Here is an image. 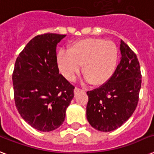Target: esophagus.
Returning <instances> with one entry per match:
<instances>
[{
	"instance_id": "obj_1",
	"label": "esophagus",
	"mask_w": 154,
	"mask_h": 154,
	"mask_svg": "<svg viewBox=\"0 0 154 154\" xmlns=\"http://www.w3.org/2000/svg\"><path fill=\"white\" fill-rule=\"evenodd\" d=\"M81 91H83V90L81 89H79V88H77V87H76V88L74 89V94H77V93H79V92H81Z\"/></svg>"
}]
</instances>
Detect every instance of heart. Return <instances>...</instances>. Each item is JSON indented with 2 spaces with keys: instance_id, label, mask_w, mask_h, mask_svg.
Segmentation results:
<instances>
[{
  "instance_id": "obj_1",
  "label": "heart",
  "mask_w": 154,
  "mask_h": 154,
  "mask_svg": "<svg viewBox=\"0 0 154 154\" xmlns=\"http://www.w3.org/2000/svg\"><path fill=\"white\" fill-rule=\"evenodd\" d=\"M119 52L113 42L101 38H85L73 42L69 51L60 50L57 61L61 74L73 81L83 66L82 72L94 86L107 83L118 65Z\"/></svg>"
}]
</instances>
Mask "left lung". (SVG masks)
I'll return each mask as SVG.
<instances>
[{"label":"left lung","instance_id":"left-lung-1","mask_svg":"<svg viewBox=\"0 0 154 154\" xmlns=\"http://www.w3.org/2000/svg\"><path fill=\"white\" fill-rule=\"evenodd\" d=\"M122 57L112 78L87 92L86 117L92 127L110 132L124 124L134 113L139 100L141 73L137 55L121 41Z\"/></svg>","mask_w":154,"mask_h":154}]
</instances>
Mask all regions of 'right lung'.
<instances>
[{
    "instance_id": "1",
    "label": "right lung",
    "mask_w": 154,
    "mask_h": 154,
    "mask_svg": "<svg viewBox=\"0 0 154 154\" xmlns=\"http://www.w3.org/2000/svg\"><path fill=\"white\" fill-rule=\"evenodd\" d=\"M66 35L33 37L17 58L13 72L16 107L32 128L49 132L60 127L74 97V86L59 73L57 45Z\"/></svg>"
}]
</instances>
